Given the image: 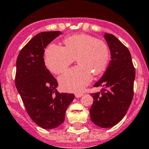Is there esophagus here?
Listing matches in <instances>:
<instances>
[{
  "instance_id": "34e87169",
  "label": "esophagus",
  "mask_w": 149,
  "mask_h": 149,
  "mask_svg": "<svg viewBox=\"0 0 149 149\" xmlns=\"http://www.w3.org/2000/svg\"><path fill=\"white\" fill-rule=\"evenodd\" d=\"M83 95H84V93H76V94H75L76 98H81V97L83 96Z\"/></svg>"
}]
</instances>
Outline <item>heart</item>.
I'll list each match as a JSON object with an SVG mask.
<instances>
[{"label": "heart", "instance_id": "obj_1", "mask_svg": "<svg viewBox=\"0 0 149 149\" xmlns=\"http://www.w3.org/2000/svg\"><path fill=\"white\" fill-rule=\"evenodd\" d=\"M65 47L51 44L45 52V63L56 74L61 73L76 57L79 63L59 78L61 87L65 91H81L91 81L93 72L99 74L109 60L107 45L87 34L70 36L64 40Z\"/></svg>", "mask_w": 149, "mask_h": 149}]
</instances>
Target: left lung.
Listing matches in <instances>:
<instances>
[{
	"mask_svg": "<svg viewBox=\"0 0 149 149\" xmlns=\"http://www.w3.org/2000/svg\"><path fill=\"white\" fill-rule=\"evenodd\" d=\"M103 37L111 53L109 65L94 84L101 92L92 94L93 103L90 109L91 119L96 126L111 128L123 119L134 96L136 72L130 51L112 34Z\"/></svg>",
	"mask_w": 149,
	"mask_h": 149,
	"instance_id": "1",
	"label": "left lung"
}]
</instances>
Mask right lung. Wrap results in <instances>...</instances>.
I'll return each instance as SVG.
<instances>
[{
  "label": "right lung",
  "mask_w": 149,
  "mask_h": 149,
  "mask_svg": "<svg viewBox=\"0 0 149 149\" xmlns=\"http://www.w3.org/2000/svg\"><path fill=\"white\" fill-rule=\"evenodd\" d=\"M61 31L38 33L26 45L16 61L15 86L33 121L44 129L63 123L73 93H59L58 82L45 65V48Z\"/></svg>",
  "instance_id": "obj_1"
}]
</instances>
